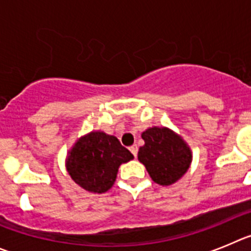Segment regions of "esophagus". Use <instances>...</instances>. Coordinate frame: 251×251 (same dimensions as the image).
<instances>
[{
    "label": "esophagus",
    "mask_w": 251,
    "mask_h": 251,
    "mask_svg": "<svg viewBox=\"0 0 251 251\" xmlns=\"http://www.w3.org/2000/svg\"><path fill=\"white\" fill-rule=\"evenodd\" d=\"M130 151H131V153H132V155H134L135 157L137 156V146H136V145H132V146H131Z\"/></svg>",
    "instance_id": "obj_1"
}]
</instances>
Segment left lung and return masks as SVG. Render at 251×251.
<instances>
[{"mask_svg":"<svg viewBox=\"0 0 251 251\" xmlns=\"http://www.w3.org/2000/svg\"><path fill=\"white\" fill-rule=\"evenodd\" d=\"M145 145L139 149L137 159L145 165L151 179L168 186L174 184L190 168V148L181 136L168 127L148 128L141 134Z\"/></svg>","mask_w":251,"mask_h":251,"instance_id":"obj_1","label":"left lung"}]
</instances>
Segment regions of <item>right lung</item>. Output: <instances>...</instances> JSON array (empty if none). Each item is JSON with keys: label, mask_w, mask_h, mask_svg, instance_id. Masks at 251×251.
Wrapping results in <instances>:
<instances>
[{"label": "right lung", "mask_w": 251, "mask_h": 251, "mask_svg": "<svg viewBox=\"0 0 251 251\" xmlns=\"http://www.w3.org/2000/svg\"><path fill=\"white\" fill-rule=\"evenodd\" d=\"M134 159L112 135L91 131L76 141L69 151L66 169L71 179L90 193L102 194L111 189L121 164Z\"/></svg>", "instance_id": "right-lung-1"}]
</instances>
